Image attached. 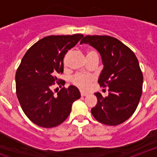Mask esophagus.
<instances>
[{
	"label": "esophagus",
	"mask_w": 157,
	"mask_h": 157,
	"mask_svg": "<svg viewBox=\"0 0 157 157\" xmlns=\"http://www.w3.org/2000/svg\"><path fill=\"white\" fill-rule=\"evenodd\" d=\"M81 96H86V95H88V94L87 93H85V92H81Z\"/></svg>",
	"instance_id": "1"
}]
</instances>
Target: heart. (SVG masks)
<instances>
[{
    "label": "heart",
    "mask_w": 157,
    "mask_h": 157,
    "mask_svg": "<svg viewBox=\"0 0 157 157\" xmlns=\"http://www.w3.org/2000/svg\"><path fill=\"white\" fill-rule=\"evenodd\" d=\"M95 54H97V52L92 48H88L86 50L87 57ZM93 81H94V78L91 76L84 73H77L71 78L72 84L75 85L76 87H78L79 89H81V90H87L89 89Z\"/></svg>",
    "instance_id": "heart-1"
}]
</instances>
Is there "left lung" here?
I'll use <instances>...</instances> for the list:
<instances>
[{
	"label": "left lung",
	"mask_w": 157,
	"mask_h": 157,
	"mask_svg": "<svg viewBox=\"0 0 157 157\" xmlns=\"http://www.w3.org/2000/svg\"><path fill=\"white\" fill-rule=\"evenodd\" d=\"M83 43L100 52L104 68L98 82L109 87L107 97L94 93L98 101L92 115L101 124L118 125L133 114L142 95L143 76L138 60L128 47L110 36L87 35L81 39Z\"/></svg>",
	"instance_id": "1"
}]
</instances>
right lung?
I'll use <instances>...</instances> for the list:
<instances>
[{
    "instance_id": "add662e5",
    "label": "right lung",
    "mask_w": 157,
    "mask_h": 157,
    "mask_svg": "<svg viewBox=\"0 0 157 157\" xmlns=\"http://www.w3.org/2000/svg\"><path fill=\"white\" fill-rule=\"evenodd\" d=\"M82 34L51 35L30 47L23 57L16 74V95L24 113L43 128L58 126L67 118L75 100L81 98L74 86L63 87L57 94L54 85L65 84L57 78L63 72V58Z\"/></svg>"
}]
</instances>
